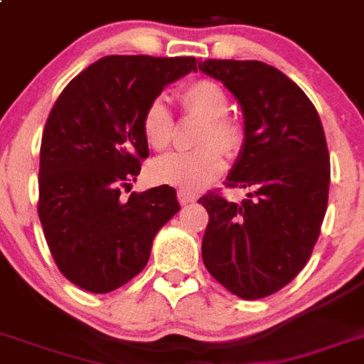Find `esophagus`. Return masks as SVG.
I'll return each mask as SVG.
<instances>
[{
    "instance_id": "1",
    "label": "esophagus",
    "mask_w": 364,
    "mask_h": 364,
    "mask_svg": "<svg viewBox=\"0 0 364 364\" xmlns=\"http://www.w3.org/2000/svg\"><path fill=\"white\" fill-rule=\"evenodd\" d=\"M177 200H179V203L181 205H188V203H194V201L198 200V194H194V192L191 191H177Z\"/></svg>"
}]
</instances>
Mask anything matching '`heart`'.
I'll list each match as a JSON object with an SVG mask.
<instances>
[{
  "label": "heart",
  "mask_w": 364,
  "mask_h": 364,
  "mask_svg": "<svg viewBox=\"0 0 364 364\" xmlns=\"http://www.w3.org/2000/svg\"><path fill=\"white\" fill-rule=\"evenodd\" d=\"M183 112L203 118L192 151H176L157 159L149 166L154 181L183 191H198L213 183L224 170L223 149L228 157H237L246 142V129L235 116L228 114V94L216 81L196 79L179 90ZM140 131L146 144L163 151L172 144L173 118L163 97H155L142 112Z\"/></svg>",
  "instance_id": "heart-1"
}]
</instances>
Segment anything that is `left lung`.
Here are the masks:
<instances>
[{"mask_svg": "<svg viewBox=\"0 0 364 364\" xmlns=\"http://www.w3.org/2000/svg\"><path fill=\"white\" fill-rule=\"evenodd\" d=\"M242 105L246 142L225 187L250 188L240 203L218 191L201 257L209 274L242 300L289 285L307 264L328 209L329 151L320 116L298 85L261 60L200 63Z\"/></svg>", "mask_w": 364, "mask_h": 364, "instance_id": "1", "label": "left lung"}]
</instances>
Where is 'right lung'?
Returning <instances> with one entry per match:
<instances>
[{
	"label": "right lung",
	"instance_id": "add662e5",
	"mask_svg": "<svg viewBox=\"0 0 364 364\" xmlns=\"http://www.w3.org/2000/svg\"><path fill=\"white\" fill-rule=\"evenodd\" d=\"M196 70L194 57L109 55L66 85L46 120L38 218L55 264L94 294L148 264L157 231L179 210L176 188L129 192L148 159L140 120L151 100Z\"/></svg>",
	"mask_w": 364,
	"mask_h": 364
}]
</instances>
